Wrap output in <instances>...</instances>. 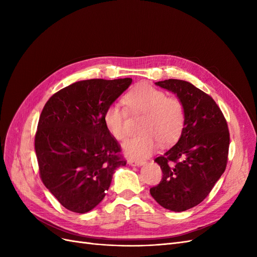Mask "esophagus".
Returning <instances> with one entry per match:
<instances>
[{
    "instance_id": "obj_1",
    "label": "esophagus",
    "mask_w": 257,
    "mask_h": 257,
    "mask_svg": "<svg viewBox=\"0 0 257 257\" xmlns=\"http://www.w3.org/2000/svg\"><path fill=\"white\" fill-rule=\"evenodd\" d=\"M127 164H130V165H132V166H142L143 164H145V161H143V160L128 159V160H127Z\"/></svg>"
}]
</instances>
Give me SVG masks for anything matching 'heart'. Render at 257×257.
<instances>
[{"mask_svg":"<svg viewBox=\"0 0 257 257\" xmlns=\"http://www.w3.org/2000/svg\"><path fill=\"white\" fill-rule=\"evenodd\" d=\"M123 103H111L106 107L103 120L109 133L123 141L128 133V113L143 115L139 123L141 134L128 138L123 149L133 158H144L152 153L159 143L166 147L180 137L185 123V108L177 96L166 93L149 83H141L130 90Z\"/></svg>","mask_w":257,"mask_h":257,"instance_id":"heart-1","label":"heart"}]
</instances>
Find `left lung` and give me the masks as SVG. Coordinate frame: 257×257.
I'll use <instances>...</instances> for the list:
<instances>
[{
    "instance_id": "obj_1",
    "label": "left lung",
    "mask_w": 257,
    "mask_h": 257,
    "mask_svg": "<svg viewBox=\"0 0 257 257\" xmlns=\"http://www.w3.org/2000/svg\"><path fill=\"white\" fill-rule=\"evenodd\" d=\"M155 84L182 100L185 123L178 143L154 160L163 177L150 194L162 207L181 212L200 204L224 173L229 131L214 99L192 83L168 79Z\"/></svg>"
}]
</instances>
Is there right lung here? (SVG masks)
<instances>
[{
    "label": "right lung",
    "mask_w": 257,
    "mask_h": 257,
    "mask_svg": "<svg viewBox=\"0 0 257 257\" xmlns=\"http://www.w3.org/2000/svg\"><path fill=\"white\" fill-rule=\"evenodd\" d=\"M131 83L132 78L78 81L54 93L43 108L35 134L40 177L69 211L96 207L114 170L126 165L103 114Z\"/></svg>",
    "instance_id": "obj_1"
}]
</instances>
